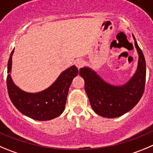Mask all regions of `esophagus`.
I'll return each mask as SVG.
<instances>
[{"mask_svg":"<svg viewBox=\"0 0 153 153\" xmlns=\"http://www.w3.org/2000/svg\"><path fill=\"white\" fill-rule=\"evenodd\" d=\"M75 65L77 67L78 69H79V68H81L84 65V61L82 60V59H77L75 62Z\"/></svg>","mask_w":153,"mask_h":153,"instance_id":"34e87169","label":"esophagus"}]
</instances>
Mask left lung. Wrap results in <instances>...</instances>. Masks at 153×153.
<instances>
[{
    "mask_svg": "<svg viewBox=\"0 0 153 153\" xmlns=\"http://www.w3.org/2000/svg\"><path fill=\"white\" fill-rule=\"evenodd\" d=\"M134 44L139 61L136 73L124 85L114 86L104 82L88 68H80L79 74L85 80V90L93 110L107 118L123 116L134 107L143 96L146 83V61L140 48Z\"/></svg>",
    "mask_w": 153,
    "mask_h": 153,
    "instance_id": "1",
    "label": "left lung"
}]
</instances>
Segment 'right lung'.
<instances>
[{
  "instance_id": "right-lung-1",
  "label": "right lung",
  "mask_w": 153,
  "mask_h": 153,
  "mask_svg": "<svg viewBox=\"0 0 153 153\" xmlns=\"http://www.w3.org/2000/svg\"><path fill=\"white\" fill-rule=\"evenodd\" d=\"M13 52L14 49L10 54L8 61V74L12 68ZM78 72L76 67H71L62 73L57 80L50 87L38 93H28L19 89L8 74L7 86L9 97L13 105L22 114L39 121L50 120L63 113L69 88Z\"/></svg>"
}]
</instances>
